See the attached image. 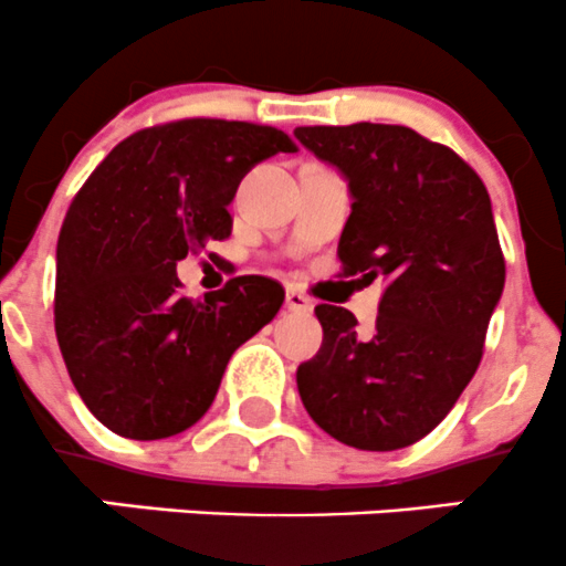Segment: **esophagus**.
Segmentation results:
<instances>
[{
	"label": "esophagus",
	"instance_id": "1",
	"mask_svg": "<svg viewBox=\"0 0 566 566\" xmlns=\"http://www.w3.org/2000/svg\"><path fill=\"white\" fill-rule=\"evenodd\" d=\"M287 308L290 312H298V314H308L312 312V301L306 295L298 293V290H287Z\"/></svg>",
	"mask_w": 566,
	"mask_h": 566
}]
</instances>
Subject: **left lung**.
<instances>
[{"mask_svg":"<svg viewBox=\"0 0 566 566\" xmlns=\"http://www.w3.org/2000/svg\"><path fill=\"white\" fill-rule=\"evenodd\" d=\"M295 138L347 178L344 276L385 279L366 336L347 308H314L323 347L298 366L301 401L349 448H407L442 423L483 358L504 290L491 198L453 148L409 127H298Z\"/></svg>","mask_w":566,"mask_h":566,"instance_id":"8db88e82","label":"left lung"}]
</instances>
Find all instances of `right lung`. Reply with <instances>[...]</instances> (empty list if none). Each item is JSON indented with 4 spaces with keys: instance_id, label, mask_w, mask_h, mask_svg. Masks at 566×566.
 <instances>
[{
    "instance_id": "obj_1",
    "label": "right lung",
    "mask_w": 566,
    "mask_h": 566,
    "mask_svg": "<svg viewBox=\"0 0 566 566\" xmlns=\"http://www.w3.org/2000/svg\"><path fill=\"white\" fill-rule=\"evenodd\" d=\"M279 151L282 129L181 118L118 143L75 195L56 243L53 323L88 412L127 439L198 423L230 355L282 308V284L238 276L195 303L178 260L222 241L241 178Z\"/></svg>"
}]
</instances>
